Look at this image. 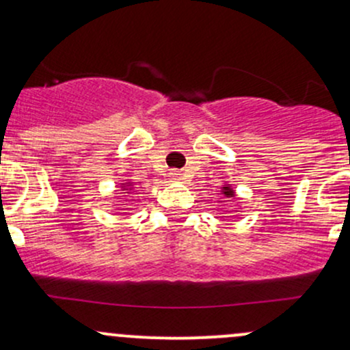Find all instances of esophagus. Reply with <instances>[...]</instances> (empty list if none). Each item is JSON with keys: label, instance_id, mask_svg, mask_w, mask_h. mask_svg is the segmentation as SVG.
I'll return each mask as SVG.
<instances>
[{"label": "esophagus", "instance_id": "esophagus-1", "mask_svg": "<svg viewBox=\"0 0 350 350\" xmlns=\"http://www.w3.org/2000/svg\"><path fill=\"white\" fill-rule=\"evenodd\" d=\"M169 176H171V179H174V181H181V179H183V172L176 171V169H174V171L169 172Z\"/></svg>", "mask_w": 350, "mask_h": 350}]
</instances>
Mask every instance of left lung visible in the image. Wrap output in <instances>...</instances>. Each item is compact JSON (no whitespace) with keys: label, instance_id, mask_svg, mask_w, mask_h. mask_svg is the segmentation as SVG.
Masks as SVG:
<instances>
[{"label":"left lung","instance_id":"8db88e82","mask_svg":"<svg viewBox=\"0 0 350 350\" xmlns=\"http://www.w3.org/2000/svg\"><path fill=\"white\" fill-rule=\"evenodd\" d=\"M221 194L224 196V198H228V199L236 198V193H234V189L231 186H229V184H224V186L221 187Z\"/></svg>","mask_w":350,"mask_h":350}]
</instances>
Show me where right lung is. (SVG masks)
I'll use <instances>...</instances> for the list:
<instances>
[{
	"instance_id": "1",
	"label": "right lung",
	"mask_w": 350,
	"mask_h": 350,
	"mask_svg": "<svg viewBox=\"0 0 350 350\" xmlns=\"http://www.w3.org/2000/svg\"><path fill=\"white\" fill-rule=\"evenodd\" d=\"M121 189L124 191V193H131V191H133V184H131V183H126V184H122V186H121Z\"/></svg>"
}]
</instances>
